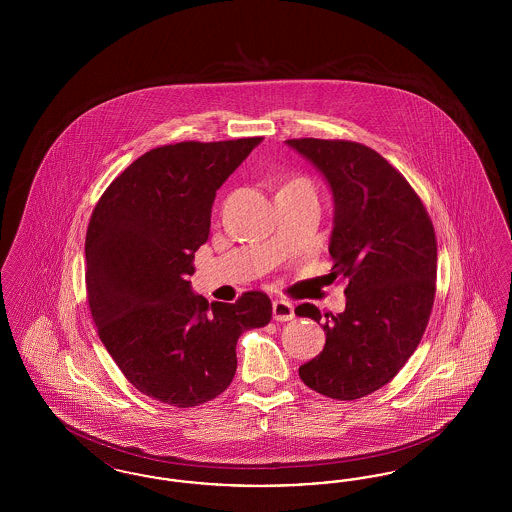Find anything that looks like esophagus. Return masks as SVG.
<instances>
[{"label":"esophagus","mask_w":512,"mask_h":512,"mask_svg":"<svg viewBox=\"0 0 512 512\" xmlns=\"http://www.w3.org/2000/svg\"><path fill=\"white\" fill-rule=\"evenodd\" d=\"M272 317H274V320H278V322L292 320V318L295 317L292 303L286 301V299H276V301L272 303Z\"/></svg>","instance_id":"1"}]
</instances>
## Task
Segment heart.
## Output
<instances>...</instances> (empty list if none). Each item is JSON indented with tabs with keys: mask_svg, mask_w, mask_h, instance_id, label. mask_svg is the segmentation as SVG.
<instances>
[{
	"mask_svg": "<svg viewBox=\"0 0 512 512\" xmlns=\"http://www.w3.org/2000/svg\"><path fill=\"white\" fill-rule=\"evenodd\" d=\"M284 188H311V190H313V184H311L307 178L295 176V178H290V180L284 184Z\"/></svg>",
	"mask_w": 512,
	"mask_h": 512,
	"instance_id": "b5f03b06",
	"label": "heart"
}]
</instances>
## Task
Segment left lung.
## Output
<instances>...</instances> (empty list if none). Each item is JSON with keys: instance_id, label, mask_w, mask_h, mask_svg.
Instances as JSON below:
<instances>
[{"instance_id": "left-lung-1", "label": "left lung", "mask_w": 512, "mask_h": 512, "mask_svg": "<svg viewBox=\"0 0 512 512\" xmlns=\"http://www.w3.org/2000/svg\"><path fill=\"white\" fill-rule=\"evenodd\" d=\"M286 144L330 186V276L347 280L345 311L324 315V349L299 376L326 397L359 399L386 386L422 340L436 295L434 226L411 184L374 149L317 138ZM295 315L322 318L311 303Z\"/></svg>"}]
</instances>
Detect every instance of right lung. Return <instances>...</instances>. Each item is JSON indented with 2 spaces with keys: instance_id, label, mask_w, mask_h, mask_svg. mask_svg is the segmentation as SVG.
<instances>
[{
  "instance_id": "add662e5",
  "label": "right lung",
  "mask_w": 512,
  "mask_h": 512,
  "mask_svg": "<svg viewBox=\"0 0 512 512\" xmlns=\"http://www.w3.org/2000/svg\"><path fill=\"white\" fill-rule=\"evenodd\" d=\"M261 142L151 149L111 182L88 224L86 288L99 340L136 390L172 407L226 390L238 338L272 317L267 293L209 305L188 280L217 190Z\"/></svg>"
}]
</instances>
